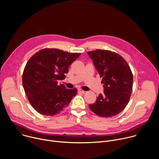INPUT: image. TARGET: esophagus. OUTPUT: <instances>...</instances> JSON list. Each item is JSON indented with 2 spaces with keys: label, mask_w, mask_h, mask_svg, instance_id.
Returning <instances> with one entry per match:
<instances>
[{
  "label": "esophagus",
  "mask_w": 159,
  "mask_h": 159,
  "mask_svg": "<svg viewBox=\"0 0 159 159\" xmlns=\"http://www.w3.org/2000/svg\"><path fill=\"white\" fill-rule=\"evenodd\" d=\"M79 92L80 93H82V94H85V93H87L86 91H85V90H81V89H79Z\"/></svg>",
  "instance_id": "34e87169"
}]
</instances>
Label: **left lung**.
<instances>
[{
	"instance_id": "obj_1",
	"label": "left lung",
	"mask_w": 159,
	"mask_h": 159,
	"mask_svg": "<svg viewBox=\"0 0 159 159\" xmlns=\"http://www.w3.org/2000/svg\"><path fill=\"white\" fill-rule=\"evenodd\" d=\"M104 84V93L99 94L89 108L101 117H112L120 113L128 104L133 88V74L126 61L109 50L88 52Z\"/></svg>"
}]
</instances>
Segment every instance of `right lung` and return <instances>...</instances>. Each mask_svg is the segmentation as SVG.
I'll return each instance as SVG.
<instances>
[{
  "instance_id": "add662e5",
  "label": "right lung",
  "mask_w": 159,
  "mask_h": 159,
  "mask_svg": "<svg viewBox=\"0 0 159 159\" xmlns=\"http://www.w3.org/2000/svg\"><path fill=\"white\" fill-rule=\"evenodd\" d=\"M80 54L44 48L28 61L22 74V85L29 102L39 114H59L76 95V88L66 89L58 81L65 79L69 67Z\"/></svg>"
}]
</instances>
